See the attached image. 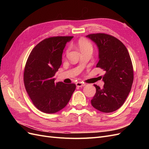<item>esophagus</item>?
I'll use <instances>...</instances> for the list:
<instances>
[{
	"label": "esophagus",
	"mask_w": 149,
	"mask_h": 149,
	"mask_svg": "<svg viewBox=\"0 0 149 149\" xmlns=\"http://www.w3.org/2000/svg\"><path fill=\"white\" fill-rule=\"evenodd\" d=\"M76 86H78V87H83V86H84L86 84L82 82H77L76 83Z\"/></svg>",
	"instance_id": "34e87169"
}]
</instances>
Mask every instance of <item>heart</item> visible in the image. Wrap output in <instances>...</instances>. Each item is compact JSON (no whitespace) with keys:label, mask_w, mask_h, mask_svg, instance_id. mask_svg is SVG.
<instances>
[{"label":"heart","mask_w":149,"mask_h":149,"mask_svg":"<svg viewBox=\"0 0 149 149\" xmlns=\"http://www.w3.org/2000/svg\"><path fill=\"white\" fill-rule=\"evenodd\" d=\"M78 46L81 51L84 50V49H86L88 48H92L91 45L90 44V43L86 41V40H80L79 42Z\"/></svg>","instance_id":"obj_1"}]
</instances>
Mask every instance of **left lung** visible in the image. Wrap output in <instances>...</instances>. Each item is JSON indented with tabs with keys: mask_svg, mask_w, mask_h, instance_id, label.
<instances>
[{
	"mask_svg": "<svg viewBox=\"0 0 149 149\" xmlns=\"http://www.w3.org/2000/svg\"><path fill=\"white\" fill-rule=\"evenodd\" d=\"M98 48L97 68L105 71L102 88L94 84L96 92L91 100L92 106L102 112H112L124 103L132 88L133 66L127 49L118 38L105 33L86 36Z\"/></svg>",
	"mask_w": 149,
	"mask_h": 149,
	"instance_id": "left-lung-1",
	"label": "left lung"
}]
</instances>
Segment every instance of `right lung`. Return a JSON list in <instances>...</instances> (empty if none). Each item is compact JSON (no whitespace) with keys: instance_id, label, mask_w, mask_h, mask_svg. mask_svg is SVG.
Listing matches in <instances>:
<instances>
[{"instance_id":"right-lung-1","label":"right lung","mask_w":149,"mask_h":149,"mask_svg":"<svg viewBox=\"0 0 149 149\" xmlns=\"http://www.w3.org/2000/svg\"><path fill=\"white\" fill-rule=\"evenodd\" d=\"M73 38L43 40L32 49L26 63L24 73L26 91L35 107L45 113L53 114L63 109L76 89L74 84L55 81L63 49Z\"/></svg>"}]
</instances>
